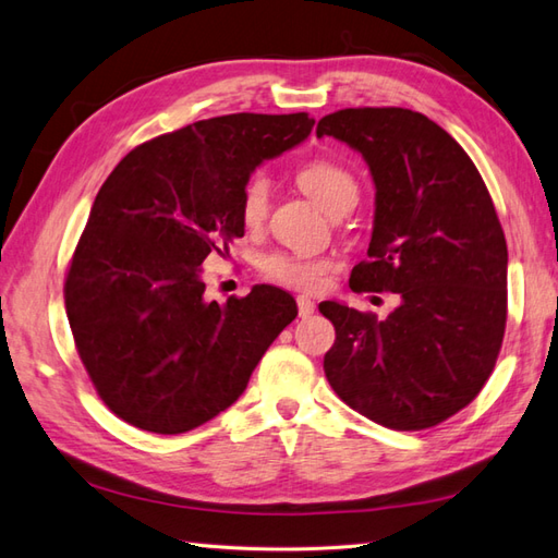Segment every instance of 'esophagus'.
Listing matches in <instances>:
<instances>
[{"label":"esophagus","instance_id":"obj_1","mask_svg":"<svg viewBox=\"0 0 558 558\" xmlns=\"http://www.w3.org/2000/svg\"><path fill=\"white\" fill-rule=\"evenodd\" d=\"M295 303H299V315L301 317H311L315 313V303L307 299V295H299V299H295Z\"/></svg>","mask_w":558,"mask_h":558}]
</instances>
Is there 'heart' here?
<instances>
[{"instance_id": "1", "label": "heart", "mask_w": 558, "mask_h": 558, "mask_svg": "<svg viewBox=\"0 0 558 558\" xmlns=\"http://www.w3.org/2000/svg\"><path fill=\"white\" fill-rule=\"evenodd\" d=\"M295 181L325 213L353 207L361 195V185L353 171L331 157H313L295 171ZM269 183L263 174H251L241 189V219L245 227H257L267 215ZM263 277L299 291H317L327 281L331 263L327 257L301 253H269L259 259Z\"/></svg>"}]
</instances>
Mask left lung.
Wrapping results in <instances>:
<instances>
[{
	"label": "left lung",
	"instance_id": "1",
	"mask_svg": "<svg viewBox=\"0 0 558 558\" xmlns=\"http://www.w3.org/2000/svg\"><path fill=\"white\" fill-rule=\"evenodd\" d=\"M365 157L375 227L351 289L391 291L387 317L325 301L337 339L325 375L343 403L389 429H427L456 415L489 379L506 329V251L492 195L451 135L403 107L322 117Z\"/></svg>",
	"mask_w": 558,
	"mask_h": 558
}]
</instances>
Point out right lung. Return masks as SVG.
Listing matches in <instances>:
<instances>
[{"mask_svg":"<svg viewBox=\"0 0 558 558\" xmlns=\"http://www.w3.org/2000/svg\"><path fill=\"white\" fill-rule=\"evenodd\" d=\"M315 119L227 114L157 135L97 193L64 283L81 363L111 413L155 435L195 429L239 399L299 315L287 291L205 299L203 263L241 239V189Z\"/></svg>","mask_w":558,"mask_h":558,"instance_id":"add662e5","label":"right lung"}]
</instances>
